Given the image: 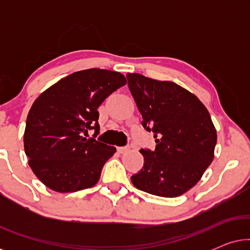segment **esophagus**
<instances>
[{
	"mask_svg": "<svg viewBox=\"0 0 250 250\" xmlns=\"http://www.w3.org/2000/svg\"><path fill=\"white\" fill-rule=\"evenodd\" d=\"M117 150H118L119 153H125V152L128 151L129 148H128V146H119V148H117Z\"/></svg>",
	"mask_w": 250,
	"mask_h": 250,
	"instance_id": "1",
	"label": "esophagus"
}]
</instances>
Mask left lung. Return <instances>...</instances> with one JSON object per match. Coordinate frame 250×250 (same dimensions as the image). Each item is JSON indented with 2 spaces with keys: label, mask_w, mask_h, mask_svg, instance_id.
<instances>
[{
  "label": "left lung",
  "mask_w": 250,
  "mask_h": 250,
  "mask_svg": "<svg viewBox=\"0 0 250 250\" xmlns=\"http://www.w3.org/2000/svg\"><path fill=\"white\" fill-rule=\"evenodd\" d=\"M127 85L153 133L156 149H141L145 164L132 175L133 186L159 197L174 198L196 186L214 159L217 134L206 107L173 82L127 74Z\"/></svg>",
  "instance_id": "obj_1"
}]
</instances>
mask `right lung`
I'll return each mask as SVG.
<instances>
[{
    "instance_id": "right-lung-1",
    "label": "right lung",
    "mask_w": 250,
    "mask_h": 250,
    "mask_svg": "<svg viewBox=\"0 0 250 250\" xmlns=\"http://www.w3.org/2000/svg\"><path fill=\"white\" fill-rule=\"evenodd\" d=\"M124 75L91 68L61 78L34 101L27 116L23 146L28 164L41 182L57 192L92 188L116 148L94 138L99 133L98 108L124 86Z\"/></svg>"
}]
</instances>
